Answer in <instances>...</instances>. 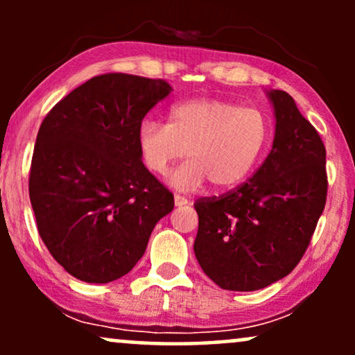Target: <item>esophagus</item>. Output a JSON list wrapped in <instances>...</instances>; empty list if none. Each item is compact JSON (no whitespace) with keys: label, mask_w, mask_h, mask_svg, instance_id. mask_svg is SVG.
<instances>
[{"label":"esophagus","mask_w":355,"mask_h":355,"mask_svg":"<svg viewBox=\"0 0 355 355\" xmlns=\"http://www.w3.org/2000/svg\"><path fill=\"white\" fill-rule=\"evenodd\" d=\"M173 200H175V205H177V207H183V205H189V200H187V198L185 197H180V195H175V198H173Z\"/></svg>","instance_id":"esophagus-1"}]
</instances>
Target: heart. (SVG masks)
Listing matches in <instances>:
<instances>
[{"mask_svg":"<svg viewBox=\"0 0 355 355\" xmlns=\"http://www.w3.org/2000/svg\"><path fill=\"white\" fill-rule=\"evenodd\" d=\"M272 138L267 115L252 107L217 98L175 103L166 125L145 120L137 130V150L148 172L165 175L175 162L190 158L175 170L177 190H195L210 180L215 189H234L262 162Z\"/></svg>","mask_w":355,"mask_h":355,"instance_id":"1","label":"heart"}]
</instances>
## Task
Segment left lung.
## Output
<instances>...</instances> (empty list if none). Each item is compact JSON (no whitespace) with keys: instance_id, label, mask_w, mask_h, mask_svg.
I'll use <instances>...</instances> for the list:
<instances>
[{"instance_id":"1","label":"left lung","mask_w":355,"mask_h":355,"mask_svg":"<svg viewBox=\"0 0 355 355\" xmlns=\"http://www.w3.org/2000/svg\"><path fill=\"white\" fill-rule=\"evenodd\" d=\"M266 93L275 116L266 162L237 190L193 205L195 257L225 291H259L291 274L311 243L327 197L319 133L288 93Z\"/></svg>"}]
</instances>
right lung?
Here are the masks:
<instances>
[{
    "instance_id": "1",
    "label": "right lung",
    "mask_w": 355,
    "mask_h": 355,
    "mask_svg": "<svg viewBox=\"0 0 355 355\" xmlns=\"http://www.w3.org/2000/svg\"><path fill=\"white\" fill-rule=\"evenodd\" d=\"M172 87L108 73L51 108L31 160L30 200L40 237L68 274L108 284L128 274L173 195L141 164L137 130Z\"/></svg>"
}]
</instances>
